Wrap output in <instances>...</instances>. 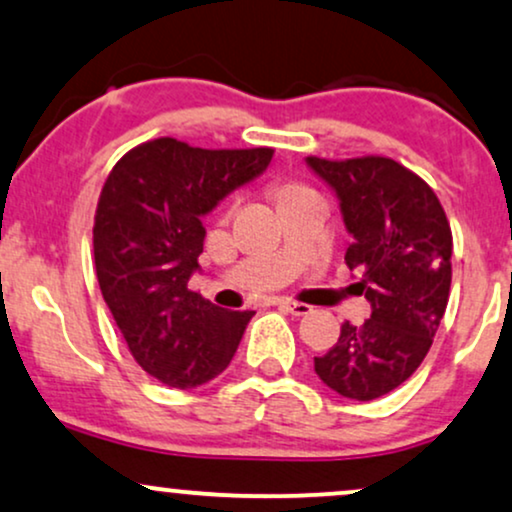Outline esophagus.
<instances>
[{
    "instance_id": "obj_1",
    "label": "esophagus",
    "mask_w": 512,
    "mask_h": 512,
    "mask_svg": "<svg viewBox=\"0 0 512 512\" xmlns=\"http://www.w3.org/2000/svg\"><path fill=\"white\" fill-rule=\"evenodd\" d=\"M277 306H280L282 311H287V313H292V315H308V313H313V308L308 306V304H296V301H289V299H280V301H277Z\"/></svg>"
}]
</instances>
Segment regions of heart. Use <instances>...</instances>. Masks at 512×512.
<instances>
[{
    "label": "heart",
    "mask_w": 512,
    "mask_h": 512,
    "mask_svg": "<svg viewBox=\"0 0 512 512\" xmlns=\"http://www.w3.org/2000/svg\"><path fill=\"white\" fill-rule=\"evenodd\" d=\"M294 189H301V187H296V185H285V187H280V197H282V194H287V192H294Z\"/></svg>",
    "instance_id": "1"
}]
</instances>
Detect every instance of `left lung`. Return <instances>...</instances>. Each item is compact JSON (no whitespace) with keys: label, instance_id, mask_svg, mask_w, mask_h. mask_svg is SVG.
Wrapping results in <instances>:
<instances>
[{"label":"left lung","instance_id":"obj_1","mask_svg":"<svg viewBox=\"0 0 512 512\" xmlns=\"http://www.w3.org/2000/svg\"><path fill=\"white\" fill-rule=\"evenodd\" d=\"M306 166L339 199L353 237L346 266L361 273L370 318L344 323L337 344L315 358V375L339 396L372 401L418 370L449 304L453 237L437 194L384 156Z\"/></svg>","mask_w":512,"mask_h":512}]
</instances>
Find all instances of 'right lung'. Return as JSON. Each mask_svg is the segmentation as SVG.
Instances as JSON below:
<instances>
[{"label": "right lung", "instance_id": "add662e5", "mask_svg": "<svg viewBox=\"0 0 512 512\" xmlns=\"http://www.w3.org/2000/svg\"><path fill=\"white\" fill-rule=\"evenodd\" d=\"M273 149H199L173 137L144 142L113 166L94 216V266L135 361L168 387L220 375L254 311H227L197 292L206 227L227 194L249 185Z\"/></svg>", "mask_w": 512, "mask_h": 512}]
</instances>
